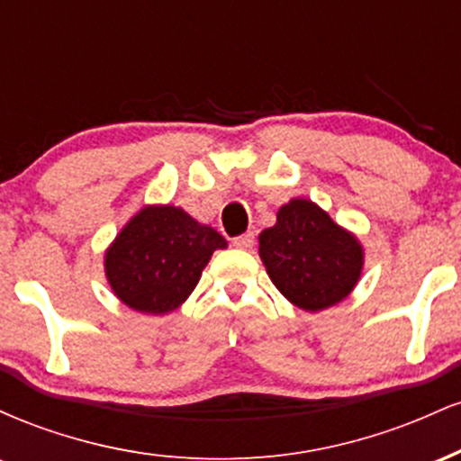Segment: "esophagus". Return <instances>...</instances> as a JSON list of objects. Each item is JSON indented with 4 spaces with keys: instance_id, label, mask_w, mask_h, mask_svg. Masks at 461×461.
<instances>
[{
    "instance_id": "esophagus-1",
    "label": "esophagus",
    "mask_w": 461,
    "mask_h": 461,
    "mask_svg": "<svg viewBox=\"0 0 461 461\" xmlns=\"http://www.w3.org/2000/svg\"><path fill=\"white\" fill-rule=\"evenodd\" d=\"M253 242H256V236H253L251 231H249V234H242V236L234 238V247L242 249V251H249V249L253 247Z\"/></svg>"
}]
</instances>
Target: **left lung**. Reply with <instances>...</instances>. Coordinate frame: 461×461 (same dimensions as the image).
<instances>
[{"instance_id": "1", "label": "left lung", "mask_w": 461, "mask_h": 461, "mask_svg": "<svg viewBox=\"0 0 461 461\" xmlns=\"http://www.w3.org/2000/svg\"><path fill=\"white\" fill-rule=\"evenodd\" d=\"M260 260L275 288L297 308L321 312L353 293L364 268V247L314 201L294 197L260 236Z\"/></svg>"}]
</instances>
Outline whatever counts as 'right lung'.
Segmentation results:
<instances>
[{
  "mask_svg": "<svg viewBox=\"0 0 461 461\" xmlns=\"http://www.w3.org/2000/svg\"><path fill=\"white\" fill-rule=\"evenodd\" d=\"M227 240L171 203L140 208L104 253L114 297L140 314H168L190 297L216 249Z\"/></svg>",
  "mask_w": 461,
  "mask_h": 461,
  "instance_id": "add662e5",
  "label": "right lung"
}]
</instances>
